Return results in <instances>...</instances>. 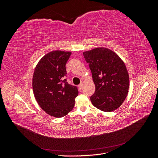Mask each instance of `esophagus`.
<instances>
[{"mask_svg":"<svg viewBox=\"0 0 158 158\" xmlns=\"http://www.w3.org/2000/svg\"><path fill=\"white\" fill-rule=\"evenodd\" d=\"M78 88L80 89H82V83H81V84H80L78 85Z\"/></svg>","mask_w":158,"mask_h":158,"instance_id":"34e87169","label":"esophagus"}]
</instances>
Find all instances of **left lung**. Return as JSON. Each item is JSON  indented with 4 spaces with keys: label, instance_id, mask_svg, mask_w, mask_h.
<instances>
[{
    "label": "left lung",
    "instance_id": "1",
    "mask_svg": "<svg viewBox=\"0 0 158 158\" xmlns=\"http://www.w3.org/2000/svg\"><path fill=\"white\" fill-rule=\"evenodd\" d=\"M83 55L95 85V92L90 97L93 106L106 112L117 109L128 92L129 76L125 63L106 47L85 51Z\"/></svg>",
    "mask_w": 158,
    "mask_h": 158
}]
</instances>
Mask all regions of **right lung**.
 <instances>
[{"mask_svg": "<svg viewBox=\"0 0 158 158\" xmlns=\"http://www.w3.org/2000/svg\"><path fill=\"white\" fill-rule=\"evenodd\" d=\"M71 52L53 51L42 57L35 66L32 80L33 94L40 107L57 118L66 115L74 108L78 95L76 86L66 79V64Z\"/></svg>", "mask_w": 158, "mask_h": 158, "instance_id": "1", "label": "right lung"}]
</instances>
